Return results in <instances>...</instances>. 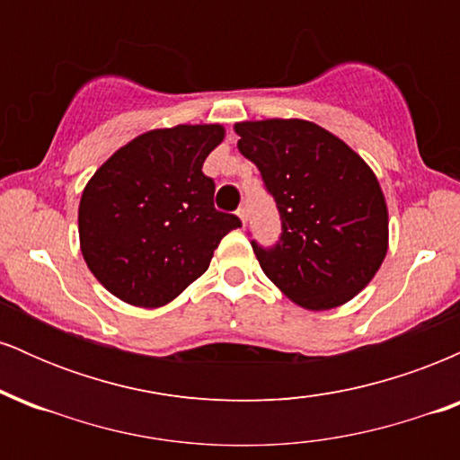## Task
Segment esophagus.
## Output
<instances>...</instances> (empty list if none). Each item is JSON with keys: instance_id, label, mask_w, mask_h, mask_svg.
<instances>
[{"instance_id": "obj_1", "label": "esophagus", "mask_w": 460, "mask_h": 460, "mask_svg": "<svg viewBox=\"0 0 460 460\" xmlns=\"http://www.w3.org/2000/svg\"><path fill=\"white\" fill-rule=\"evenodd\" d=\"M237 218L242 220V225H246V220H248V216H246V208H240V209H237Z\"/></svg>"}]
</instances>
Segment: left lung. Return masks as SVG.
<instances>
[{
    "label": "left lung",
    "instance_id": "1",
    "mask_svg": "<svg viewBox=\"0 0 460 460\" xmlns=\"http://www.w3.org/2000/svg\"><path fill=\"white\" fill-rule=\"evenodd\" d=\"M237 149L277 200V246L252 242L263 274L298 307L329 311L352 300L389 248V214L372 168L344 140L305 119L242 120Z\"/></svg>",
    "mask_w": 460,
    "mask_h": 460
}]
</instances>
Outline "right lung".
<instances>
[{
    "label": "right lung",
    "instance_id": "1",
    "mask_svg": "<svg viewBox=\"0 0 460 460\" xmlns=\"http://www.w3.org/2000/svg\"><path fill=\"white\" fill-rule=\"evenodd\" d=\"M225 140L218 123L136 136L88 179L77 212L79 248L99 283L134 307L175 300L209 268L234 214L214 208L205 157Z\"/></svg>",
    "mask_w": 460,
    "mask_h": 460
}]
</instances>
